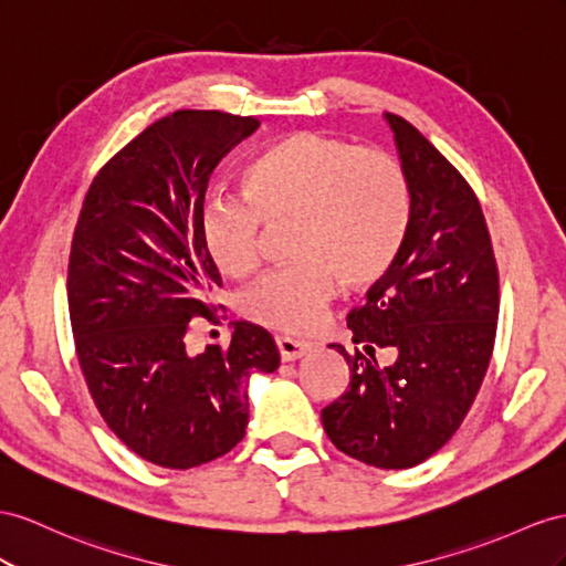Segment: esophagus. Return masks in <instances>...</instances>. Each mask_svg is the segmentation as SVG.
I'll return each mask as SVG.
<instances>
[{"instance_id": "obj_1", "label": "esophagus", "mask_w": 566, "mask_h": 566, "mask_svg": "<svg viewBox=\"0 0 566 566\" xmlns=\"http://www.w3.org/2000/svg\"><path fill=\"white\" fill-rule=\"evenodd\" d=\"M277 349H280L282 360H296L303 354H308L311 344L308 342H298L294 337H277Z\"/></svg>"}]
</instances>
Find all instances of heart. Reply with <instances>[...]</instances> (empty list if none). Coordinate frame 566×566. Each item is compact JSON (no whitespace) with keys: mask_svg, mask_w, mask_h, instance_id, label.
Here are the masks:
<instances>
[{"mask_svg":"<svg viewBox=\"0 0 566 566\" xmlns=\"http://www.w3.org/2000/svg\"><path fill=\"white\" fill-rule=\"evenodd\" d=\"M243 196H212L200 234L220 272L241 280L260 265V229L294 220L298 263L260 277L241 296L251 321L284 332L321 323L337 289L389 272L407 241L411 196L403 169L380 150H358L313 132L270 143L243 169Z\"/></svg>","mask_w":566,"mask_h":566,"instance_id":"heart-1","label":"heart"}]
</instances>
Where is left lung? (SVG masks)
<instances>
[{
    "instance_id": "1",
    "label": "left lung",
    "mask_w": 566,
    "mask_h": 566,
    "mask_svg": "<svg viewBox=\"0 0 566 566\" xmlns=\"http://www.w3.org/2000/svg\"><path fill=\"white\" fill-rule=\"evenodd\" d=\"M385 122L409 184V231L366 306L349 315L352 342L365 352L329 344L352 382L321 416L339 452L389 471L426 461L469 413L495 344L500 282L467 179L407 119L387 112ZM375 348H392L396 364L380 367Z\"/></svg>"
}]
</instances>
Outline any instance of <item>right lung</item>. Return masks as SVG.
<instances>
[{"label": "right lung", "mask_w": 566, "mask_h": 566, "mask_svg": "<svg viewBox=\"0 0 566 566\" xmlns=\"http://www.w3.org/2000/svg\"><path fill=\"white\" fill-rule=\"evenodd\" d=\"M253 117L179 109L150 124L97 174L69 258V315L99 416L140 459L193 469L234 449L249 426V380L280 366L272 335L231 323L229 346H186L210 315L220 270L200 234L220 159Z\"/></svg>", "instance_id": "1"}]
</instances>
